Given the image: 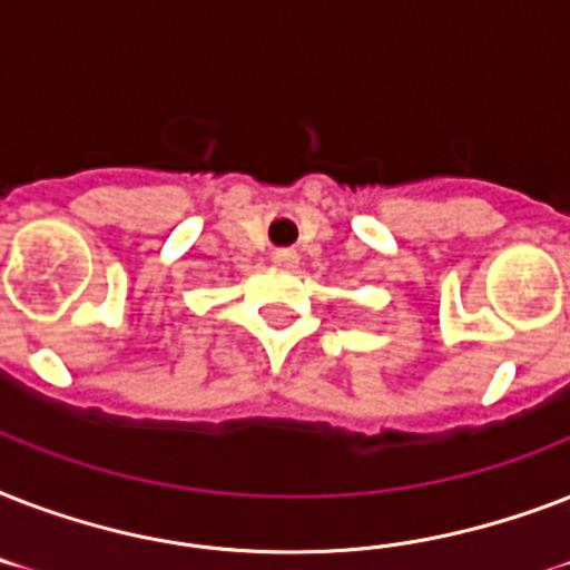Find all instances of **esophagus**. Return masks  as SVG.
Masks as SVG:
<instances>
[{"instance_id": "obj_1", "label": "esophagus", "mask_w": 570, "mask_h": 570, "mask_svg": "<svg viewBox=\"0 0 570 570\" xmlns=\"http://www.w3.org/2000/svg\"><path fill=\"white\" fill-rule=\"evenodd\" d=\"M272 259H275V266L293 268L295 263H298V254H295L293 248H281V250H275V254H272Z\"/></svg>"}]
</instances>
